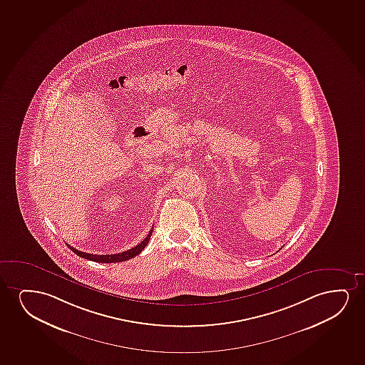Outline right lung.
I'll list each match as a JSON object with an SVG mask.
<instances>
[{
  "label": "right lung",
  "mask_w": 365,
  "mask_h": 365,
  "mask_svg": "<svg viewBox=\"0 0 365 365\" xmlns=\"http://www.w3.org/2000/svg\"><path fill=\"white\" fill-rule=\"evenodd\" d=\"M152 232H153V227H152L150 232L147 234V237L143 239V242H140L136 247H133V249H130L128 251H123V252H118V254H113V255H93V254H88V252H83L81 250H76L74 247L68 245L74 254H76L81 257H84L86 260L95 261V262H103V264H111V262H121V261L130 260L135 256L138 255L141 251L146 247L147 244L150 242V237H151Z\"/></svg>",
  "instance_id": "add662e5"
}]
</instances>
